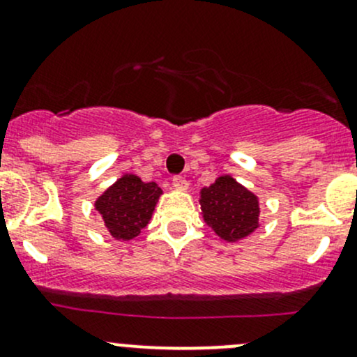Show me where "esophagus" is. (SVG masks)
Returning <instances> with one entry per match:
<instances>
[{
  "label": "esophagus",
  "mask_w": 357,
  "mask_h": 357,
  "mask_svg": "<svg viewBox=\"0 0 357 357\" xmlns=\"http://www.w3.org/2000/svg\"><path fill=\"white\" fill-rule=\"evenodd\" d=\"M172 186H174L176 190L186 191V190H188L190 185H188V181L183 178V176H174V178H172Z\"/></svg>",
  "instance_id": "34e87169"
}]
</instances>
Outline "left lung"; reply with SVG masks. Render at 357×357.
<instances>
[{
  "label": "left lung",
  "mask_w": 357,
  "mask_h": 357,
  "mask_svg": "<svg viewBox=\"0 0 357 357\" xmlns=\"http://www.w3.org/2000/svg\"><path fill=\"white\" fill-rule=\"evenodd\" d=\"M205 222L220 239L239 241L258 227V198L231 176H220L200 191Z\"/></svg>",
  "instance_id": "1"
}]
</instances>
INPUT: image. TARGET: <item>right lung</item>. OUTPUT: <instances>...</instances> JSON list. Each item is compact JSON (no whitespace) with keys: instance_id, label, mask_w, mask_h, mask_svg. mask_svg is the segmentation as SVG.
<instances>
[{"instance_id":"add662e5","label":"right lung","mask_w":357,"mask_h":357,"mask_svg":"<svg viewBox=\"0 0 357 357\" xmlns=\"http://www.w3.org/2000/svg\"><path fill=\"white\" fill-rule=\"evenodd\" d=\"M162 190L157 183H144L138 176L125 174L96 200V210L112 238L130 241L149 224Z\"/></svg>"}]
</instances>
